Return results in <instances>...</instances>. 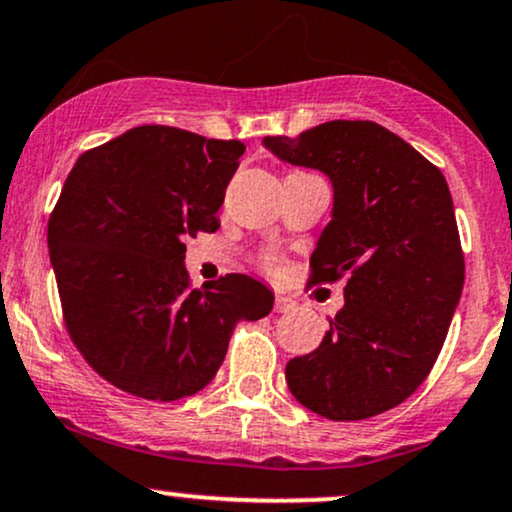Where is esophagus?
Masks as SVG:
<instances>
[{
	"label": "esophagus",
	"instance_id": "34e87169",
	"mask_svg": "<svg viewBox=\"0 0 512 512\" xmlns=\"http://www.w3.org/2000/svg\"><path fill=\"white\" fill-rule=\"evenodd\" d=\"M274 310L276 312H291V310H295V303L291 298H286V295H276Z\"/></svg>",
	"mask_w": 512,
	"mask_h": 512
}]
</instances>
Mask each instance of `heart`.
<instances>
[{
    "mask_svg": "<svg viewBox=\"0 0 512 512\" xmlns=\"http://www.w3.org/2000/svg\"><path fill=\"white\" fill-rule=\"evenodd\" d=\"M267 264H269V267H272V264H274V260H272V257H267Z\"/></svg>",
    "mask_w": 512,
    "mask_h": 512,
    "instance_id": "b5f03b06",
    "label": "heart"
}]
</instances>
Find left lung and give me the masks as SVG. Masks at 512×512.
<instances>
[{
  "mask_svg": "<svg viewBox=\"0 0 512 512\" xmlns=\"http://www.w3.org/2000/svg\"><path fill=\"white\" fill-rule=\"evenodd\" d=\"M262 145L317 169L334 207L312 252V283L348 274L322 343L286 365L288 389L334 422L367 420L420 389L446 341L465 260L446 178L374 121H326Z\"/></svg>",
  "mask_w": 512,
  "mask_h": 512,
  "instance_id": "left-lung-1",
  "label": "left lung"
}]
</instances>
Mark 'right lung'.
Returning a JSON list of instances; mask_svg holds the SVG:
<instances>
[{"label":"right lung","instance_id":"add662e5","mask_svg":"<svg viewBox=\"0 0 512 512\" xmlns=\"http://www.w3.org/2000/svg\"><path fill=\"white\" fill-rule=\"evenodd\" d=\"M240 140L138 126L78 157L47 224L71 341L116 389L145 400L202 391L238 322L274 293L245 274L190 288L186 243L219 229Z\"/></svg>","mask_w":512,"mask_h":512}]
</instances>
